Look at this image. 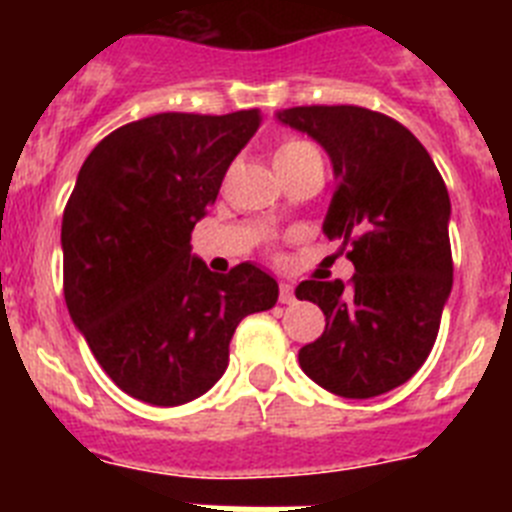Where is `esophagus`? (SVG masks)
<instances>
[{"label":"esophagus","mask_w":512,"mask_h":512,"mask_svg":"<svg viewBox=\"0 0 512 512\" xmlns=\"http://www.w3.org/2000/svg\"><path fill=\"white\" fill-rule=\"evenodd\" d=\"M279 302H282V305H292V302H295V287H292V284H279Z\"/></svg>","instance_id":"1"}]
</instances>
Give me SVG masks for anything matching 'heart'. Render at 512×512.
<instances>
[{"label":"heart","mask_w":512,"mask_h":512,"mask_svg":"<svg viewBox=\"0 0 512 512\" xmlns=\"http://www.w3.org/2000/svg\"><path fill=\"white\" fill-rule=\"evenodd\" d=\"M310 153H318V151H315V146H312V143H307V140L284 138L282 143L277 146L274 161H277V166H287V164H292V161H297V158L310 156Z\"/></svg>","instance_id":"obj_1"}]
</instances>
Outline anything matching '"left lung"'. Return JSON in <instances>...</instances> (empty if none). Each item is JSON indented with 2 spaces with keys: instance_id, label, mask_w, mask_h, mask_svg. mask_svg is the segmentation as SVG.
<instances>
[{
  "instance_id": "1",
  "label": "left lung",
  "mask_w": 512,
  "mask_h": 512,
  "mask_svg": "<svg viewBox=\"0 0 512 512\" xmlns=\"http://www.w3.org/2000/svg\"><path fill=\"white\" fill-rule=\"evenodd\" d=\"M277 117L328 151L338 184L323 233L356 269L348 284L307 279L295 289L325 315L323 336L300 348L302 372L348 400L384 395L428 359L449 300L446 184L420 140L382 112L310 104Z\"/></svg>"
}]
</instances>
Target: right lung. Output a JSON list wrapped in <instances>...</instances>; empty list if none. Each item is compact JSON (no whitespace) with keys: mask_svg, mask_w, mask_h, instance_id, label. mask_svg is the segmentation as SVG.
Returning a JSON list of instances; mask_svg holds the SVG:
<instances>
[{"mask_svg":"<svg viewBox=\"0 0 512 512\" xmlns=\"http://www.w3.org/2000/svg\"><path fill=\"white\" fill-rule=\"evenodd\" d=\"M259 110L161 112L112 130L79 171L61 223L63 297L94 359L125 395L174 408L228 369L246 315L277 305L253 264L215 274L192 230L256 133Z\"/></svg>","mask_w":512,"mask_h":512,"instance_id":"1","label":"right lung"}]
</instances>
